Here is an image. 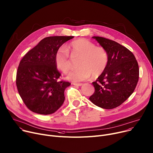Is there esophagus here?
I'll return each instance as SVG.
<instances>
[{"label": "esophagus", "instance_id": "esophagus-1", "mask_svg": "<svg viewBox=\"0 0 153 153\" xmlns=\"http://www.w3.org/2000/svg\"><path fill=\"white\" fill-rule=\"evenodd\" d=\"M74 85H75V86H77V87H80V86H82L83 84H77V83H73V84Z\"/></svg>", "mask_w": 153, "mask_h": 153}]
</instances>
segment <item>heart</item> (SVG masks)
Instances as JSON below:
<instances>
[{
  "instance_id": "b5f03b06",
  "label": "heart",
  "mask_w": 153,
  "mask_h": 153,
  "mask_svg": "<svg viewBox=\"0 0 153 153\" xmlns=\"http://www.w3.org/2000/svg\"><path fill=\"white\" fill-rule=\"evenodd\" d=\"M73 56H80L79 69L68 74V80L75 82L89 79L91 76L97 77L105 71L108 62L106 50L102 47H97L94 43L86 39L74 40L68 46ZM55 62L58 68L64 73H67L73 68L69 52L65 47H61L56 52Z\"/></svg>"
}]
</instances>
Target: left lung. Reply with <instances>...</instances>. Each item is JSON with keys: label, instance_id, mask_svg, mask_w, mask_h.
<instances>
[{"label": "left lung", "instance_id": "8db88e82", "mask_svg": "<svg viewBox=\"0 0 153 153\" xmlns=\"http://www.w3.org/2000/svg\"><path fill=\"white\" fill-rule=\"evenodd\" d=\"M108 55L105 71L92 82L95 92L89 99L103 109L115 108L132 94L139 78L137 61L130 51L119 43L102 37L94 36Z\"/></svg>", "mask_w": 153, "mask_h": 153}]
</instances>
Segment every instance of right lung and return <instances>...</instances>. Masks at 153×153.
<instances>
[{"label":"right lung","instance_id":"right-lung-1","mask_svg":"<svg viewBox=\"0 0 153 153\" xmlns=\"http://www.w3.org/2000/svg\"><path fill=\"white\" fill-rule=\"evenodd\" d=\"M73 36H50L23 56L16 73L18 93L27 108L39 114L54 113L64 103L65 90L71 84L58 81L55 55L59 48Z\"/></svg>","mask_w":153,"mask_h":153}]
</instances>
